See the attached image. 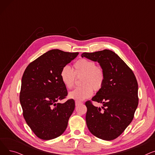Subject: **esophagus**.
I'll return each instance as SVG.
<instances>
[{
    "label": "esophagus",
    "mask_w": 155,
    "mask_h": 155,
    "mask_svg": "<svg viewBox=\"0 0 155 155\" xmlns=\"http://www.w3.org/2000/svg\"><path fill=\"white\" fill-rule=\"evenodd\" d=\"M82 103L80 102H78V101H75V105L76 106H77V105H80V104H82Z\"/></svg>",
    "instance_id": "obj_1"
}]
</instances>
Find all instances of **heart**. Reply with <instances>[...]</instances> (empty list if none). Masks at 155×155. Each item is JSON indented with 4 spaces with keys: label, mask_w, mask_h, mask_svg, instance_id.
I'll use <instances>...</instances> for the list:
<instances>
[{
    "label": "heart",
    "mask_w": 155,
    "mask_h": 155,
    "mask_svg": "<svg viewBox=\"0 0 155 155\" xmlns=\"http://www.w3.org/2000/svg\"><path fill=\"white\" fill-rule=\"evenodd\" d=\"M74 71L68 65L62 68L60 71V78L63 85L67 88H71L75 83V76H82L80 84L82 86L77 87L70 92L68 97L78 102H81L91 97L93 89L99 91L105 81L104 69L95 66V63L85 58L77 60L73 64Z\"/></svg>",
    "instance_id": "b5f03b06"
}]
</instances>
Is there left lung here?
Here are the masks:
<instances>
[{
  "instance_id": "obj_1",
  "label": "left lung",
  "mask_w": 155,
  "mask_h": 155,
  "mask_svg": "<svg viewBox=\"0 0 155 155\" xmlns=\"http://www.w3.org/2000/svg\"><path fill=\"white\" fill-rule=\"evenodd\" d=\"M82 57L98 62L105 72L104 85L92 99L102 106L95 107L89 101L85 102L87 126L95 136L113 140L133 119L138 105L136 77L126 63L111 50L84 53Z\"/></svg>"
}]
</instances>
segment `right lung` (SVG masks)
I'll list each match as a JSON object with an SVG mask.
<instances>
[{"instance_id": "add662e5", "label": "right lung", "mask_w": 155, "mask_h": 155, "mask_svg": "<svg viewBox=\"0 0 155 155\" xmlns=\"http://www.w3.org/2000/svg\"><path fill=\"white\" fill-rule=\"evenodd\" d=\"M78 54L57 49L50 50L31 62L23 73L19 97L23 116L40 139H54L67 127L75 101L58 102L68 94L60 71Z\"/></svg>"}]
</instances>
